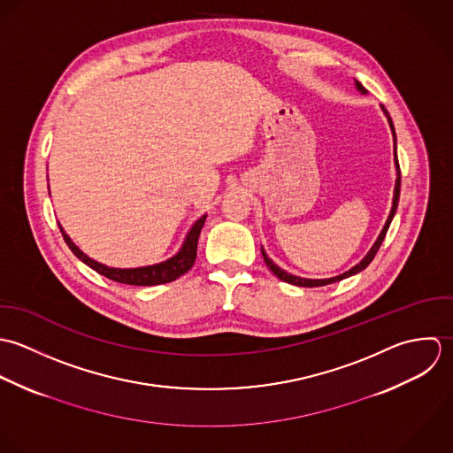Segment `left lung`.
I'll return each mask as SVG.
<instances>
[{
	"mask_svg": "<svg viewBox=\"0 0 453 453\" xmlns=\"http://www.w3.org/2000/svg\"><path fill=\"white\" fill-rule=\"evenodd\" d=\"M356 89L361 92V94H365V89L362 88V84L359 81H356ZM381 111L385 113V117H387V120H388V126H390V131H392V136H394L395 185H394V197H392V208H390V213H388V217H387V220H385V226L381 227V231H380V234H378L376 242H374V243H372V247L367 250V254L362 257L361 263H357V265H356L354 268H350L349 272L342 273V274L333 276V278H301V276H296V274H290V273L283 272L281 268H278V266L273 263L272 259L268 257L266 250L261 247V252H263V257H265L266 266H268V268L272 270L273 274H274V276H278L281 281H287V283H292V285H297V287H322V285H329V283H334V281H340V280H343V278H349V276H352V274L361 273L362 270H365V268H367V265L374 259V256H376V252H378V249H380V245H381V242H383V238H385V234H387V231H388V226H390V222H392V219H394V215H395L397 203H399V192H401V170H399V161H397L395 129H394L392 119H390V115H388V111L385 110V106H383V104H381Z\"/></svg>",
	"mask_w": 453,
	"mask_h": 453,
	"instance_id": "1",
	"label": "left lung"
}]
</instances>
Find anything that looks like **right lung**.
I'll list each match as a JSON object with an SVG mask.
<instances>
[{
  "mask_svg": "<svg viewBox=\"0 0 453 453\" xmlns=\"http://www.w3.org/2000/svg\"><path fill=\"white\" fill-rule=\"evenodd\" d=\"M204 220H206V213L201 215L190 226V229L187 231V234L183 238V243H181V247L175 256H172L170 259H166L163 263L150 265V266H140V268H110V266H104V265L91 259L89 256H86L72 242V238L66 234V231L63 229L61 224H59V229H61V234H63L66 245L70 247V250L84 265H88L89 268H92L94 272H97L99 274L113 280V281H119V283H127V285H159V283H168V281L177 280L179 276L185 274L194 266L196 254H197V238H199V233H201L203 226H204Z\"/></svg>",
  "mask_w": 453,
  "mask_h": 453,
  "instance_id": "1",
  "label": "right lung"
}]
</instances>
